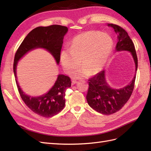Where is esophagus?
I'll list each match as a JSON object with an SVG mask.
<instances>
[{"label":"esophagus","instance_id":"esophagus-1","mask_svg":"<svg viewBox=\"0 0 151 151\" xmlns=\"http://www.w3.org/2000/svg\"><path fill=\"white\" fill-rule=\"evenodd\" d=\"M76 83H77V81H72V85H74V84H76Z\"/></svg>","mask_w":151,"mask_h":151}]
</instances>
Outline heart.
Here are the masks:
<instances>
[{
    "label": "heart",
    "instance_id": "obj_1",
    "mask_svg": "<svg viewBox=\"0 0 151 151\" xmlns=\"http://www.w3.org/2000/svg\"><path fill=\"white\" fill-rule=\"evenodd\" d=\"M114 41L110 35L99 31H88L73 38L70 47L60 54V61L65 71L70 74L80 63L81 68L74 73L75 77H82L100 70L106 62L113 49Z\"/></svg>",
    "mask_w": 151,
    "mask_h": 151
}]
</instances>
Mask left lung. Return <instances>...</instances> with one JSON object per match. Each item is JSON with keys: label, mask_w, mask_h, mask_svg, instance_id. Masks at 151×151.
I'll list each match as a JSON object with an SVG mask.
<instances>
[{"label": "left lung", "mask_w": 151, "mask_h": 151, "mask_svg": "<svg viewBox=\"0 0 151 151\" xmlns=\"http://www.w3.org/2000/svg\"><path fill=\"white\" fill-rule=\"evenodd\" d=\"M114 28L117 35L116 52L128 51L132 55L135 63V75L129 84L123 88L114 89L108 84L106 78L105 70H101L93 78L88 80L89 88L86 95L89 106L99 113L110 115L119 111L129 101L132 93L137 69V58L134 45L128 33L116 24H108Z\"/></svg>", "instance_id": "left-lung-1"}]
</instances>
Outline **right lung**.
Masks as SVG:
<instances>
[{
	"label": "right lung",
	"mask_w": 151,
	"mask_h": 151,
	"mask_svg": "<svg viewBox=\"0 0 151 151\" xmlns=\"http://www.w3.org/2000/svg\"><path fill=\"white\" fill-rule=\"evenodd\" d=\"M68 31L66 27L51 25L38 27L30 32L15 53L14 73L18 91L22 101L34 113L44 117H50L62 111L65 104V91L71 86L69 76L58 75L52 88L46 93L36 97L30 96L22 90L17 78L18 62L25 54L36 49H43L50 52L58 65L63 37Z\"/></svg>",
	"instance_id": "1"
}]
</instances>
